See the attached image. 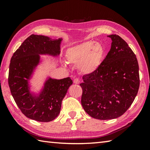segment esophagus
I'll return each instance as SVG.
<instances>
[{"label": "esophagus", "mask_w": 150, "mask_h": 150, "mask_svg": "<svg viewBox=\"0 0 150 150\" xmlns=\"http://www.w3.org/2000/svg\"><path fill=\"white\" fill-rule=\"evenodd\" d=\"M73 83H74L75 84H79V83H80V80L79 79L76 78V79H75L74 80H73Z\"/></svg>", "instance_id": "34e87169"}]
</instances>
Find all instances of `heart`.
<instances>
[{
    "mask_svg": "<svg viewBox=\"0 0 150 150\" xmlns=\"http://www.w3.org/2000/svg\"><path fill=\"white\" fill-rule=\"evenodd\" d=\"M105 54L99 42H87L67 48L65 57L67 62L77 65L79 71L83 74H91L100 65Z\"/></svg>",
    "mask_w": 150,
    "mask_h": 150,
    "instance_id": "1",
    "label": "heart"
}]
</instances>
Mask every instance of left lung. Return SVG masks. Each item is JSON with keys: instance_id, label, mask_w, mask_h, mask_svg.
Listing matches in <instances>:
<instances>
[{"instance_id": "8db88e82", "label": "left lung", "mask_w": 150, "mask_h": 150, "mask_svg": "<svg viewBox=\"0 0 150 150\" xmlns=\"http://www.w3.org/2000/svg\"><path fill=\"white\" fill-rule=\"evenodd\" d=\"M98 67L83 77L81 105L88 115L98 120L118 118L128 110L138 94L139 66L136 55L118 35Z\"/></svg>"}]
</instances>
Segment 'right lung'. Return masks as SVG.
<instances>
[{
    "label": "right lung",
    "instance_id": "add662e5",
    "mask_svg": "<svg viewBox=\"0 0 150 150\" xmlns=\"http://www.w3.org/2000/svg\"><path fill=\"white\" fill-rule=\"evenodd\" d=\"M62 40L32 34L24 40L11 59L8 85L11 94L22 112L32 120L44 122L54 120L73 84L70 77L56 79L47 76L38 92L31 90L30 81L43 62L40 55L57 57Z\"/></svg>",
    "mask_w": 150,
    "mask_h": 150
}]
</instances>
